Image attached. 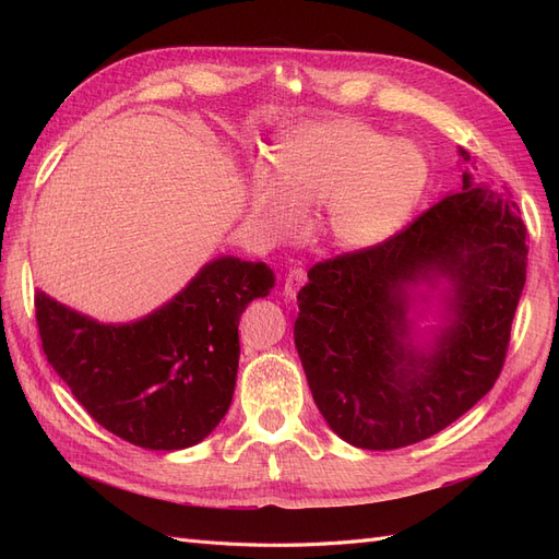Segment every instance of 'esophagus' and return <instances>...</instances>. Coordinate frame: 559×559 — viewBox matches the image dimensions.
<instances>
[{"label":"esophagus","mask_w":559,"mask_h":559,"mask_svg":"<svg viewBox=\"0 0 559 559\" xmlns=\"http://www.w3.org/2000/svg\"><path fill=\"white\" fill-rule=\"evenodd\" d=\"M302 284H306V270H302V267H292L289 275H286V280H284V296L289 298V300H294L296 294L300 292Z\"/></svg>","instance_id":"esophagus-1"}]
</instances>
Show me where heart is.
Returning a JSON list of instances; mask_svg holds the SVG:
<instances>
[{
	"label": "heart",
	"instance_id": "b5f03b06",
	"mask_svg": "<svg viewBox=\"0 0 559 559\" xmlns=\"http://www.w3.org/2000/svg\"><path fill=\"white\" fill-rule=\"evenodd\" d=\"M429 181L421 151L352 118L282 130L267 148L265 173L249 189V214L270 238L294 235L319 207V228L343 249L392 238Z\"/></svg>",
	"mask_w": 559,
	"mask_h": 559
}]
</instances>
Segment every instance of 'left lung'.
Masks as SVG:
<instances>
[{
    "label": "left lung",
    "mask_w": 559,
    "mask_h": 559,
    "mask_svg": "<svg viewBox=\"0 0 559 559\" xmlns=\"http://www.w3.org/2000/svg\"><path fill=\"white\" fill-rule=\"evenodd\" d=\"M462 163H471L460 148ZM464 186L382 245L321 261L298 294L296 349L319 413L354 448L443 431L495 386L527 277L509 191ZM442 324L416 329L428 302Z\"/></svg>",
    "instance_id": "left-lung-1"
}]
</instances>
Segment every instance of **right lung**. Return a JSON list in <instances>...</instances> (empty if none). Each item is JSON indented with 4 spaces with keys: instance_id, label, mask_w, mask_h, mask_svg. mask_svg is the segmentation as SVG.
<instances>
[{
    "instance_id": "right-lung-1",
    "label": "right lung",
    "mask_w": 559,
    "mask_h": 559,
    "mask_svg": "<svg viewBox=\"0 0 559 559\" xmlns=\"http://www.w3.org/2000/svg\"><path fill=\"white\" fill-rule=\"evenodd\" d=\"M273 286L265 263L218 257L173 300L128 324H99L37 292L41 347L97 425L146 450H183L228 413L240 314Z\"/></svg>"
}]
</instances>
